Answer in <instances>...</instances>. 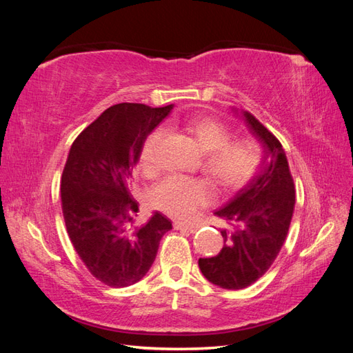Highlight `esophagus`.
Here are the masks:
<instances>
[{
    "label": "esophagus",
    "instance_id": "esophagus-1",
    "mask_svg": "<svg viewBox=\"0 0 353 353\" xmlns=\"http://www.w3.org/2000/svg\"><path fill=\"white\" fill-rule=\"evenodd\" d=\"M174 228H175V230H181V231H188V232H194V231L197 230L196 227H193V225H188V223L179 222V221H176V222L174 223Z\"/></svg>",
    "mask_w": 353,
    "mask_h": 353
}]
</instances>
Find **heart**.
Instances as JSON below:
<instances>
[{
  "mask_svg": "<svg viewBox=\"0 0 353 353\" xmlns=\"http://www.w3.org/2000/svg\"><path fill=\"white\" fill-rule=\"evenodd\" d=\"M188 131L194 135L199 147L206 153L205 168L223 187H240L248 183L259 166L258 147L249 141L230 143L231 134L225 125L213 117H196L188 122ZM165 134L157 128L143 145L141 166L153 169L157 150ZM213 191L206 181L181 175H170L152 190L150 200L163 212L179 219H188L210 203Z\"/></svg>",
  "mask_w": 353,
  "mask_h": 353,
  "instance_id": "heart-1",
  "label": "heart"
}]
</instances>
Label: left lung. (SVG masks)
<instances>
[{
  "label": "left lung",
  "instance_id": "obj_1",
  "mask_svg": "<svg viewBox=\"0 0 353 353\" xmlns=\"http://www.w3.org/2000/svg\"><path fill=\"white\" fill-rule=\"evenodd\" d=\"M240 116L262 147L259 169L215 215L227 219L232 231H221L222 250L213 258H200L201 274L228 290L253 284L279 256L294 210V183L281 143L249 112Z\"/></svg>",
  "mask_w": 353,
  "mask_h": 353
}]
</instances>
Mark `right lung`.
<instances>
[{"instance_id": "add662e5", "label": "right lung", "mask_w": 353, "mask_h": 353, "mask_svg": "<svg viewBox=\"0 0 353 353\" xmlns=\"http://www.w3.org/2000/svg\"><path fill=\"white\" fill-rule=\"evenodd\" d=\"M174 109L121 103L104 110L73 141L60 193L66 230L88 271L110 287L140 281L172 222L154 212L138 227L131 179L147 137Z\"/></svg>"}]
</instances>
